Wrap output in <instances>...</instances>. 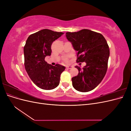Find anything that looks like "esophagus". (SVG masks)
<instances>
[{
    "instance_id": "34e87169",
    "label": "esophagus",
    "mask_w": 131,
    "mask_h": 131,
    "mask_svg": "<svg viewBox=\"0 0 131 131\" xmlns=\"http://www.w3.org/2000/svg\"><path fill=\"white\" fill-rule=\"evenodd\" d=\"M72 68H73L72 66H67L66 67V69H72Z\"/></svg>"
}]
</instances>
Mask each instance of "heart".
<instances>
[{"label":"heart","instance_id":"1","mask_svg":"<svg viewBox=\"0 0 131 131\" xmlns=\"http://www.w3.org/2000/svg\"><path fill=\"white\" fill-rule=\"evenodd\" d=\"M63 62L66 63H68L69 62V60H68V57H66L64 59H63Z\"/></svg>","mask_w":131,"mask_h":131}]
</instances>
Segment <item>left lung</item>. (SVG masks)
<instances>
[{"mask_svg":"<svg viewBox=\"0 0 131 131\" xmlns=\"http://www.w3.org/2000/svg\"><path fill=\"white\" fill-rule=\"evenodd\" d=\"M67 39L78 51L77 62H86V65L79 70L77 76L72 78L74 88L86 92L93 90L100 84L108 69L109 47L103 35L89 29L77 32H67Z\"/></svg>","mask_w":131,"mask_h":131,"instance_id":"left-lung-1","label":"left lung"}]
</instances>
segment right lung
I'll return each mask as SVG.
<instances>
[{
    "label": "right lung",
    "mask_w": 131,
    "mask_h": 131,
    "mask_svg": "<svg viewBox=\"0 0 131 131\" xmlns=\"http://www.w3.org/2000/svg\"><path fill=\"white\" fill-rule=\"evenodd\" d=\"M64 34L44 29L30 35L24 46L25 67L32 81L43 90H52L57 87L61 74L65 67L59 64L54 66L45 61L50 56L52 42Z\"/></svg>",
    "instance_id": "obj_1"
}]
</instances>
